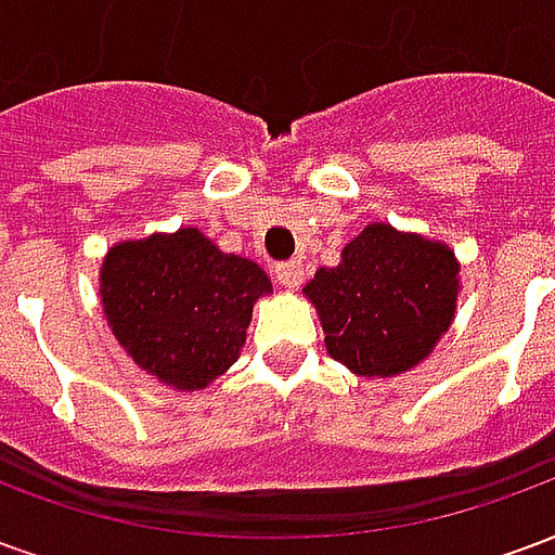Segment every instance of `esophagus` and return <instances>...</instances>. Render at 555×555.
I'll return each instance as SVG.
<instances>
[{"label": "esophagus", "mask_w": 555, "mask_h": 555, "mask_svg": "<svg viewBox=\"0 0 555 555\" xmlns=\"http://www.w3.org/2000/svg\"><path fill=\"white\" fill-rule=\"evenodd\" d=\"M273 276H276L279 285H285V288H300L302 264L300 261H285V264H279L276 270H273Z\"/></svg>", "instance_id": "obj_1"}]
</instances>
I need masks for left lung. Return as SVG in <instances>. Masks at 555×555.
I'll return each instance as SVG.
<instances>
[{
  "mask_svg": "<svg viewBox=\"0 0 555 555\" xmlns=\"http://www.w3.org/2000/svg\"><path fill=\"white\" fill-rule=\"evenodd\" d=\"M326 353L357 377H398L437 348L457 309L461 261L449 243L372 222L336 267L306 282Z\"/></svg>",
  "mask_w": 555,
  "mask_h": 555,
  "instance_id": "1",
  "label": "left lung"
}]
</instances>
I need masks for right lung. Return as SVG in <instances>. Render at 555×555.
Here are the masks:
<instances>
[{
    "label": "right lung",
    "mask_w": 555,
    "mask_h": 555,
    "mask_svg": "<svg viewBox=\"0 0 555 555\" xmlns=\"http://www.w3.org/2000/svg\"><path fill=\"white\" fill-rule=\"evenodd\" d=\"M264 294L273 285L261 267L222 253L198 229L118 241L101 264L113 336L142 372L178 392L207 389L237 362Z\"/></svg>",
    "instance_id": "add662e5"
}]
</instances>
